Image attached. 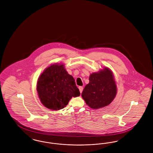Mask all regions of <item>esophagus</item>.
I'll return each mask as SVG.
<instances>
[{
	"label": "esophagus",
	"mask_w": 153,
	"mask_h": 153,
	"mask_svg": "<svg viewBox=\"0 0 153 153\" xmlns=\"http://www.w3.org/2000/svg\"><path fill=\"white\" fill-rule=\"evenodd\" d=\"M79 91H80V92L81 94L82 93V91H83V87H79Z\"/></svg>",
	"instance_id": "34e87169"
}]
</instances>
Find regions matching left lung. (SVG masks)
<instances>
[{
	"instance_id": "1",
	"label": "left lung",
	"mask_w": 153,
	"mask_h": 153,
	"mask_svg": "<svg viewBox=\"0 0 153 153\" xmlns=\"http://www.w3.org/2000/svg\"><path fill=\"white\" fill-rule=\"evenodd\" d=\"M89 82L84 88L81 96L92 109L105 107L113 101L117 93V85L112 71L107 68L91 74Z\"/></svg>"
}]
</instances>
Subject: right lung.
Here are the masks:
<instances>
[{
    "mask_svg": "<svg viewBox=\"0 0 153 153\" xmlns=\"http://www.w3.org/2000/svg\"><path fill=\"white\" fill-rule=\"evenodd\" d=\"M36 90L42 104L51 110L64 108L72 97L80 95L74 78L63 64H58L45 69L38 80Z\"/></svg>",
    "mask_w": 153,
    "mask_h": 153,
    "instance_id": "1",
    "label": "right lung"
}]
</instances>
